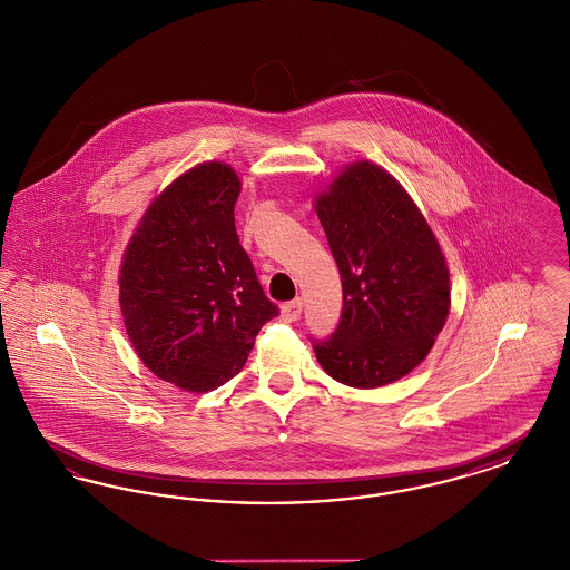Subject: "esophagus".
Wrapping results in <instances>:
<instances>
[{
	"mask_svg": "<svg viewBox=\"0 0 570 570\" xmlns=\"http://www.w3.org/2000/svg\"><path fill=\"white\" fill-rule=\"evenodd\" d=\"M301 309H303V301L295 298V301H288L282 305V318L288 321V323H295L301 318Z\"/></svg>",
	"mask_w": 570,
	"mask_h": 570,
	"instance_id": "obj_1",
	"label": "esophagus"
}]
</instances>
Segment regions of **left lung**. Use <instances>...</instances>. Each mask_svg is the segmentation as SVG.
Returning <instances> with one entry per match:
<instances>
[{
    "instance_id": "8db88e82",
    "label": "left lung",
    "mask_w": 570,
    "mask_h": 570,
    "mask_svg": "<svg viewBox=\"0 0 570 570\" xmlns=\"http://www.w3.org/2000/svg\"><path fill=\"white\" fill-rule=\"evenodd\" d=\"M314 207L344 293L340 325L314 342L318 363L354 389L404 379L451 309L449 267L428 219L393 175L367 160L346 166Z\"/></svg>"
}]
</instances>
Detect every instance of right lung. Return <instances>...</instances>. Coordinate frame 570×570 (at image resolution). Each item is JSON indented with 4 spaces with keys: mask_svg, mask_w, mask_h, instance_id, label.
I'll return each instance as SVG.
<instances>
[{
    "mask_svg": "<svg viewBox=\"0 0 570 570\" xmlns=\"http://www.w3.org/2000/svg\"><path fill=\"white\" fill-rule=\"evenodd\" d=\"M237 173L203 163L140 217L119 269V305L158 379L207 393L244 370L261 326L279 314L235 230Z\"/></svg>",
    "mask_w": 570,
    "mask_h": 570,
    "instance_id": "right-lung-1",
    "label": "right lung"
}]
</instances>
